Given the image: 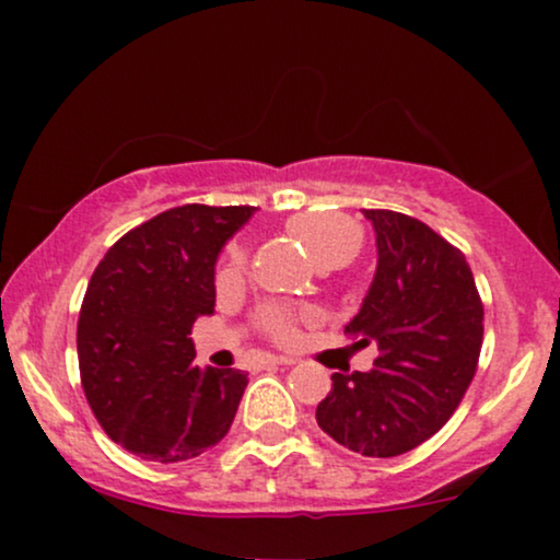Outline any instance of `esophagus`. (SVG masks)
<instances>
[{
    "label": "esophagus",
    "instance_id": "esophagus-1",
    "mask_svg": "<svg viewBox=\"0 0 560 560\" xmlns=\"http://www.w3.org/2000/svg\"><path fill=\"white\" fill-rule=\"evenodd\" d=\"M266 363H273V365H292L294 358H289V355H268Z\"/></svg>",
    "mask_w": 560,
    "mask_h": 560
}]
</instances>
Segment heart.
I'll list each match as a JSON object with an SVG mask.
<instances>
[{"label": "heart", "instance_id": "heart-1", "mask_svg": "<svg viewBox=\"0 0 560 560\" xmlns=\"http://www.w3.org/2000/svg\"><path fill=\"white\" fill-rule=\"evenodd\" d=\"M289 231L305 244V249L313 255V260H316L318 255H324L326 249L339 247V244H355L358 247V229L339 215H313V213L294 215L292 221H289ZM242 262H244L242 247H234L231 249L229 268H240ZM260 320H262V329L271 334V337L292 339L294 326H298V313H294L289 305H268L266 311H262Z\"/></svg>", "mask_w": 560, "mask_h": 560}]
</instances>
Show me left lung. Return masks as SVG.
I'll return each mask as SVG.
<instances>
[{"mask_svg":"<svg viewBox=\"0 0 560 560\" xmlns=\"http://www.w3.org/2000/svg\"><path fill=\"white\" fill-rule=\"evenodd\" d=\"M376 273L347 337L378 355L371 371L334 374L316 421L339 445L392 458L445 427L477 374L485 307L460 249L416 218L363 210Z\"/></svg>","mask_w":560,"mask_h":560,"instance_id":"1","label":"left lung"}]
</instances>
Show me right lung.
I'll return each instance as SVG.
<instances>
[{
    "label": "right lung",
    "instance_id": "right-lung-1",
    "mask_svg": "<svg viewBox=\"0 0 560 560\" xmlns=\"http://www.w3.org/2000/svg\"><path fill=\"white\" fill-rule=\"evenodd\" d=\"M249 205H182L107 249L79 316V369L107 436L158 464L197 458L229 434L247 387L236 369H199L189 334L213 316L215 262Z\"/></svg>",
    "mask_w": 560,
    "mask_h": 560
}]
</instances>
